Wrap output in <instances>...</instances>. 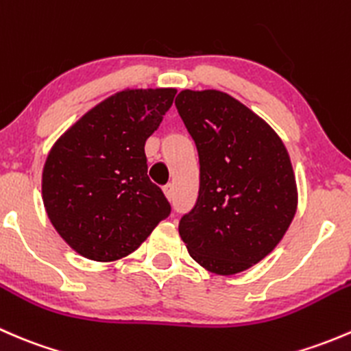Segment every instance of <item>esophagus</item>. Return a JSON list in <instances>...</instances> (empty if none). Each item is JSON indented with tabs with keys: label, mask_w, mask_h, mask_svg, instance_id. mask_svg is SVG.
<instances>
[{
	"label": "esophagus",
	"mask_w": 351,
	"mask_h": 351,
	"mask_svg": "<svg viewBox=\"0 0 351 351\" xmlns=\"http://www.w3.org/2000/svg\"><path fill=\"white\" fill-rule=\"evenodd\" d=\"M162 192H165V195H166V198H168L169 202H171L173 198H175V186H173V183H168V185L162 186Z\"/></svg>",
	"instance_id": "obj_1"
}]
</instances>
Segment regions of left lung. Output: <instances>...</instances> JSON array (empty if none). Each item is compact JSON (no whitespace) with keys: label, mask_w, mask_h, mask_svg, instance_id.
I'll return each mask as SVG.
<instances>
[{"label":"left lung","mask_w":351,"mask_h":351,"mask_svg":"<svg viewBox=\"0 0 351 351\" xmlns=\"http://www.w3.org/2000/svg\"><path fill=\"white\" fill-rule=\"evenodd\" d=\"M200 161L197 204L178 231L205 270L234 275L275 250L297 210L284 143L231 95L183 90L175 100Z\"/></svg>","instance_id":"8db88e82"}]
</instances>
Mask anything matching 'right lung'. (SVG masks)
<instances>
[{"label":"right lung","instance_id":"add662e5","mask_svg":"<svg viewBox=\"0 0 351 351\" xmlns=\"http://www.w3.org/2000/svg\"><path fill=\"white\" fill-rule=\"evenodd\" d=\"M175 95V88L119 91L84 113L49 151L42 171L45 212L81 256L120 260L171 212L147 176L144 146Z\"/></svg>","mask_w":351,"mask_h":351}]
</instances>
